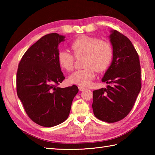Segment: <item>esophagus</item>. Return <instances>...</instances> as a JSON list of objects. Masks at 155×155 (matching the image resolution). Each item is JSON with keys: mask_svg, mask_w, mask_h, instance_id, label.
I'll return each instance as SVG.
<instances>
[{"mask_svg": "<svg viewBox=\"0 0 155 155\" xmlns=\"http://www.w3.org/2000/svg\"><path fill=\"white\" fill-rule=\"evenodd\" d=\"M78 89H79L80 91H83L85 90V88L82 87H78Z\"/></svg>", "mask_w": 155, "mask_h": 155, "instance_id": "obj_1", "label": "esophagus"}]
</instances>
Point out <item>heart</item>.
<instances>
[{
  "instance_id": "b5f03b06",
  "label": "heart",
  "mask_w": 155,
  "mask_h": 155,
  "mask_svg": "<svg viewBox=\"0 0 155 155\" xmlns=\"http://www.w3.org/2000/svg\"><path fill=\"white\" fill-rule=\"evenodd\" d=\"M71 48L76 57L85 55L84 67L72 73L68 78L71 84L87 87L96 75V69L103 72L109 67L113 58V47L110 42L87 35H81L71 45ZM57 60L60 67L67 71L73 69L74 57L67 51L58 52Z\"/></svg>"
}]
</instances>
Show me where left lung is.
Listing matches in <instances>:
<instances>
[{"label": "left lung", "mask_w": 155, "mask_h": 155, "mask_svg": "<svg viewBox=\"0 0 155 155\" xmlns=\"http://www.w3.org/2000/svg\"><path fill=\"white\" fill-rule=\"evenodd\" d=\"M114 55L102 81L107 88L93 91L92 104L94 116L107 123L126 117L132 109L141 88L140 65L132 42L116 30L110 31Z\"/></svg>", "instance_id": "left-lung-1"}]
</instances>
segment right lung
Returning a JSON list of instances; mask_svg holds the SVG:
<instances>
[{
	"mask_svg": "<svg viewBox=\"0 0 155 155\" xmlns=\"http://www.w3.org/2000/svg\"><path fill=\"white\" fill-rule=\"evenodd\" d=\"M64 36L46 35L22 56L16 73V92L26 113L41 126L52 127L64 120L78 92L76 85L61 88L65 77L58 64V45Z\"/></svg>",
	"mask_w": 155,
	"mask_h": 155,
	"instance_id": "1",
	"label": "right lung"
}]
</instances>
